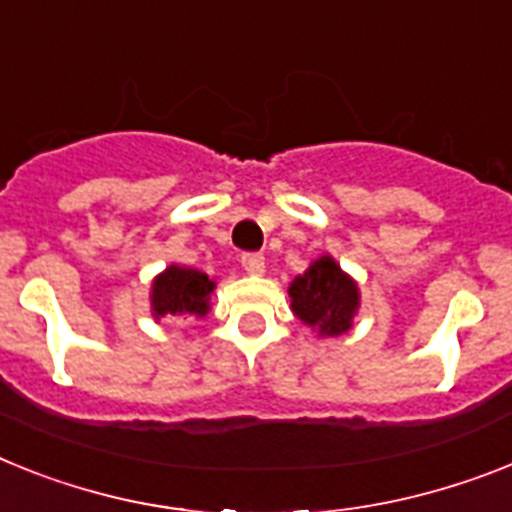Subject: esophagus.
<instances>
[{
	"mask_svg": "<svg viewBox=\"0 0 512 512\" xmlns=\"http://www.w3.org/2000/svg\"><path fill=\"white\" fill-rule=\"evenodd\" d=\"M242 268L252 273V276H260V273H265V257L260 252H244Z\"/></svg>",
	"mask_w": 512,
	"mask_h": 512,
	"instance_id": "esophagus-1",
	"label": "esophagus"
}]
</instances>
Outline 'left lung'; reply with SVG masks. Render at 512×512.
Returning a JSON list of instances; mask_svg holds the SVG:
<instances>
[{
  "instance_id": "8db88e82",
  "label": "left lung",
  "mask_w": 512,
  "mask_h": 512,
  "mask_svg": "<svg viewBox=\"0 0 512 512\" xmlns=\"http://www.w3.org/2000/svg\"><path fill=\"white\" fill-rule=\"evenodd\" d=\"M289 294L296 317L317 325L325 336H341L351 328L359 304L356 283L330 257H320L304 276L294 278Z\"/></svg>"
}]
</instances>
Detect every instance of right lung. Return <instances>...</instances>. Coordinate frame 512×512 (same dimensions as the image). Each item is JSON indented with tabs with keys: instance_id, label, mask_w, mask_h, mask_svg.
<instances>
[{
	"instance_id": "obj_1",
	"label": "right lung",
	"mask_w": 512,
	"mask_h": 512,
	"mask_svg": "<svg viewBox=\"0 0 512 512\" xmlns=\"http://www.w3.org/2000/svg\"><path fill=\"white\" fill-rule=\"evenodd\" d=\"M213 281L205 273L192 268L171 265L153 283V312L163 315H197L208 312V294Z\"/></svg>"
}]
</instances>
